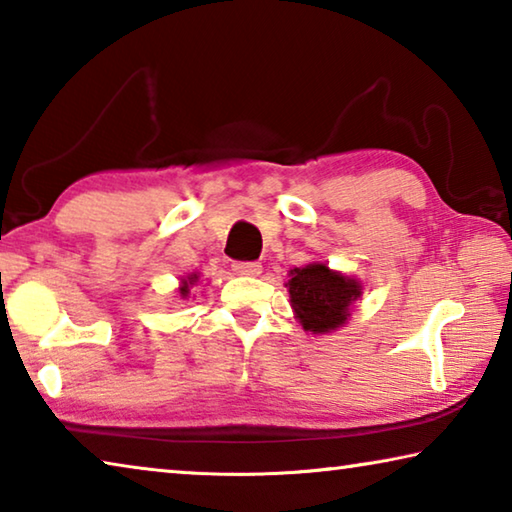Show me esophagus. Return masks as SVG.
Instances as JSON below:
<instances>
[{"mask_svg":"<svg viewBox=\"0 0 512 512\" xmlns=\"http://www.w3.org/2000/svg\"><path fill=\"white\" fill-rule=\"evenodd\" d=\"M232 271L237 275H246V277H257L262 273V264L259 262H235L232 264Z\"/></svg>","mask_w":512,"mask_h":512,"instance_id":"esophagus-1","label":"esophagus"}]
</instances>
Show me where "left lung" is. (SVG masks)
Here are the masks:
<instances>
[{
  "label": "left lung",
  "instance_id": "1",
  "mask_svg": "<svg viewBox=\"0 0 512 512\" xmlns=\"http://www.w3.org/2000/svg\"><path fill=\"white\" fill-rule=\"evenodd\" d=\"M287 287L296 318L311 334H327L348 323L352 302L361 298V284L354 277L320 262L293 268Z\"/></svg>",
  "mask_w": 512,
  "mask_h": 512
}]
</instances>
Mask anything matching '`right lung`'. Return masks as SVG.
<instances>
[{
	"mask_svg": "<svg viewBox=\"0 0 512 512\" xmlns=\"http://www.w3.org/2000/svg\"><path fill=\"white\" fill-rule=\"evenodd\" d=\"M198 282V275L196 273H192V275H187V280H183L180 282V289H178V293H180V298H187L189 296V287H194V284Z\"/></svg>",
	"mask_w": 512,
	"mask_h": 512,
	"instance_id": "right-lung-1",
	"label": "right lung"
}]
</instances>
